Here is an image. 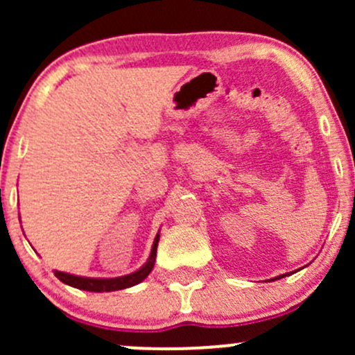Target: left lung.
Wrapping results in <instances>:
<instances>
[{"label":"left lung","instance_id":"obj_1","mask_svg":"<svg viewBox=\"0 0 355 355\" xmlns=\"http://www.w3.org/2000/svg\"><path fill=\"white\" fill-rule=\"evenodd\" d=\"M300 270V268H299ZM294 274V272H288V274H282V275H279V277H275V279H270V280H279V279H284V277H287V275H292Z\"/></svg>","mask_w":355,"mask_h":355}]
</instances>
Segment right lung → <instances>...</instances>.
<instances>
[{
    "instance_id": "obj_1",
    "label": "right lung",
    "mask_w": 355,
    "mask_h": 355,
    "mask_svg": "<svg viewBox=\"0 0 355 355\" xmlns=\"http://www.w3.org/2000/svg\"><path fill=\"white\" fill-rule=\"evenodd\" d=\"M158 240H160V232H158L157 237L153 240L152 252H150L148 260H146L138 270L132 272V274L128 275L113 277V279H96V277L73 275V274H67V272H60V270H55V275L58 277L63 284L70 285V287L80 288V291H88V292H115V291H121V288L133 287V285L144 282L146 277H148L150 272H152V268L155 266V259H157Z\"/></svg>"
}]
</instances>
